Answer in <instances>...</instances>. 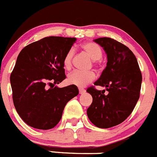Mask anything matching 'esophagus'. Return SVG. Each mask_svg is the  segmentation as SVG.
<instances>
[{
	"instance_id": "1",
	"label": "esophagus",
	"mask_w": 157,
	"mask_h": 157,
	"mask_svg": "<svg viewBox=\"0 0 157 157\" xmlns=\"http://www.w3.org/2000/svg\"><path fill=\"white\" fill-rule=\"evenodd\" d=\"M86 92V91L85 90H84V88H81V87H80V88H79V93H80V94H84V93Z\"/></svg>"
}]
</instances>
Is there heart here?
<instances>
[{"label":"heart","mask_w":157,"mask_h":157,"mask_svg":"<svg viewBox=\"0 0 157 157\" xmlns=\"http://www.w3.org/2000/svg\"><path fill=\"white\" fill-rule=\"evenodd\" d=\"M82 50L92 59L93 61L99 60L102 57L103 52L99 45L94 42H86L81 45ZM74 55L73 48H70L67 51L63 58V66L66 70L71 68L72 59ZM95 75L92 71H80V70H74L70 73L67 77V80L70 84L83 87L91 83L94 80Z\"/></svg>","instance_id":"b5f03b06"}]
</instances>
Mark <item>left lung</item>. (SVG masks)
<instances>
[{
  "instance_id": "obj_1",
  "label": "left lung",
  "mask_w": 157,
  "mask_h": 157,
  "mask_svg": "<svg viewBox=\"0 0 157 157\" xmlns=\"http://www.w3.org/2000/svg\"><path fill=\"white\" fill-rule=\"evenodd\" d=\"M94 41L107 56L106 67L94 84L105 90L98 91L92 87L87 89L93 100L87 114L96 127L109 128L121 124L133 111L140 96L142 73L136 57L127 46L109 37Z\"/></svg>"
}]
</instances>
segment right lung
<instances>
[{
  "instance_id": "right-lung-1",
  "label": "right lung",
  "mask_w": 157,
  "mask_h": 157,
  "mask_svg": "<svg viewBox=\"0 0 157 157\" xmlns=\"http://www.w3.org/2000/svg\"><path fill=\"white\" fill-rule=\"evenodd\" d=\"M75 37L48 36L24 48L10 82L15 108L22 121L40 130L60 121L66 103L79 94L77 86H54L66 79L63 58Z\"/></svg>"
}]
</instances>
